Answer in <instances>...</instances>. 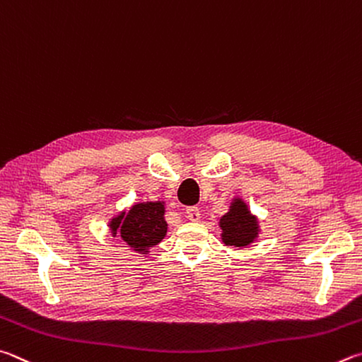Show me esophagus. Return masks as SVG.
Instances as JSON below:
<instances>
[{
    "label": "esophagus",
    "instance_id": "esophagus-1",
    "mask_svg": "<svg viewBox=\"0 0 362 362\" xmlns=\"http://www.w3.org/2000/svg\"><path fill=\"white\" fill-rule=\"evenodd\" d=\"M186 218L192 223H197V221H200V210L197 206H189L186 210Z\"/></svg>",
    "mask_w": 362,
    "mask_h": 362
}]
</instances>
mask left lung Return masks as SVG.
<instances>
[{"instance_id":"left-lung-1","label":"left lung","mask_w":362,"mask_h":362,"mask_svg":"<svg viewBox=\"0 0 362 362\" xmlns=\"http://www.w3.org/2000/svg\"><path fill=\"white\" fill-rule=\"evenodd\" d=\"M219 227L223 230V242L233 248H246L259 235L257 219L242 199L232 200L229 211L219 219Z\"/></svg>"}]
</instances>
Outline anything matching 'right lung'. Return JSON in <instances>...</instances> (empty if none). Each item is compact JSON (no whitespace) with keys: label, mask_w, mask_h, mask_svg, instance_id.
Returning <instances> with one entry per match:
<instances>
[{"label":"right lung","mask_w":362,"mask_h":362,"mask_svg":"<svg viewBox=\"0 0 362 362\" xmlns=\"http://www.w3.org/2000/svg\"><path fill=\"white\" fill-rule=\"evenodd\" d=\"M165 202H143L110 221L112 237L117 233L133 251L148 255L167 235Z\"/></svg>","instance_id":"obj_1"}]
</instances>
